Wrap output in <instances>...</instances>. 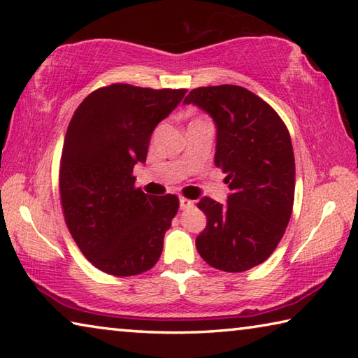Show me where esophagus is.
<instances>
[{"label": "esophagus", "instance_id": "1", "mask_svg": "<svg viewBox=\"0 0 358 358\" xmlns=\"http://www.w3.org/2000/svg\"><path fill=\"white\" fill-rule=\"evenodd\" d=\"M194 207V201L191 199H186V197H180V208H191Z\"/></svg>", "mask_w": 358, "mask_h": 358}]
</instances>
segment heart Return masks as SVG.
Instances as JSON below:
<instances>
[{"mask_svg":"<svg viewBox=\"0 0 358 358\" xmlns=\"http://www.w3.org/2000/svg\"><path fill=\"white\" fill-rule=\"evenodd\" d=\"M194 121H206V119H201V117H197V119H194ZM192 121V122H194Z\"/></svg>","mask_w":358,"mask_h":358,"instance_id":"b5f03b06","label":"heart"}]
</instances>
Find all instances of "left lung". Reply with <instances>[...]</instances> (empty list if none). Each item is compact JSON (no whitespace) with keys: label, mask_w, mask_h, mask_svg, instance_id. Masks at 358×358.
<instances>
[{"label":"left lung","mask_w":358,"mask_h":358,"mask_svg":"<svg viewBox=\"0 0 358 358\" xmlns=\"http://www.w3.org/2000/svg\"><path fill=\"white\" fill-rule=\"evenodd\" d=\"M183 103L208 113L217 126L215 166L226 173L231 194L220 203H197L207 226L196 248L207 264L226 272L248 271L264 263L292 217L294 156L280 116L241 86L192 89Z\"/></svg>","instance_id":"left-lung-1"}]
</instances>
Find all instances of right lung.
Returning a JSON list of instances; mask_svg holds the SVG:
<instances>
[{
	"label": "right lung",
	"mask_w": 358,
	"mask_h": 358,
	"mask_svg": "<svg viewBox=\"0 0 358 358\" xmlns=\"http://www.w3.org/2000/svg\"><path fill=\"white\" fill-rule=\"evenodd\" d=\"M186 89L111 84L87 95L68 126L60 161V201L73 239L106 274L151 269L178 212L177 196L135 188V164L146 161L151 134Z\"/></svg>",
	"instance_id": "1"
}]
</instances>
